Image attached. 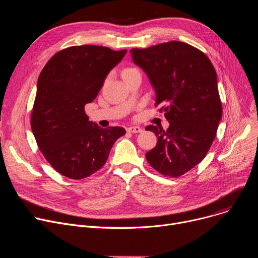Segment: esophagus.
I'll list each match as a JSON object with an SVG mask.
<instances>
[{
    "mask_svg": "<svg viewBox=\"0 0 258 258\" xmlns=\"http://www.w3.org/2000/svg\"><path fill=\"white\" fill-rule=\"evenodd\" d=\"M126 131H127L128 133L135 134V133H141V132H142V128H141L140 126H130V127L126 128Z\"/></svg>",
    "mask_w": 258,
    "mask_h": 258,
    "instance_id": "1",
    "label": "esophagus"
}]
</instances>
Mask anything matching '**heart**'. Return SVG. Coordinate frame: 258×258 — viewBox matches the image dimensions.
I'll return each mask as SVG.
<instances>
[{
    "instance_id": "1",
    "label": "heart",
    "mask_w": 258,
    "mask_h": 258,
    "mask_svg": "<svg viewBox=\"0 0 258 258\" xmlns=\"http://www.w3.org/2000/svg\"><path fill=\"white\" fill-rule=\"evenodd\" d=\"M130 70H133V69H132V68H127V69H124V70H123V71H122V72H125V71H130Z\"/></svg>"
}]
</instances>
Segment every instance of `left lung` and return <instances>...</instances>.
<instances>
[{
  "label": "left lung",
  "instance_id": "obj_1",
  "mask_svg": "<svg viewBox=\"0 0 258 258\" xmlns=\"http://www.w3.org/2000/svg\"><path fill=\"white\" fill-rule=\"evenodd\" d=\"M131 53L151 81L156 104H165L160 112L169 122L166 131L145 127L158 138L146 160L163 175L180 177L205 158L222 119L214 67L202 51L177 40Z\"/></svg>",
  "mask_w": 258,
  "mask_h": 258
}]
</instances>
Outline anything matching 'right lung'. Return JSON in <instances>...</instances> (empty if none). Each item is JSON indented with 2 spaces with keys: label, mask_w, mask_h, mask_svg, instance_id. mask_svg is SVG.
<instances>
[{
  "label": "right lung",
  "mask_w": 258,
  "mask_h": 258,
  "mask_svg": "<svg viewBox=\"0 0 258 258\" xmlns=\"http://www.w3.org/2000/svg\"><path fill=\"white\" fill-rule=\"evenodd\" d=\"M125 53L94 45L69 47L54 54L38 76L32 133L46 160L67 178L80 180L99 170L115 141L125 135L122 127L101 128L85 112Z\"/></svg>",
  "instance_id": "1"
}]
</instances>
